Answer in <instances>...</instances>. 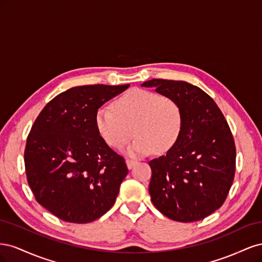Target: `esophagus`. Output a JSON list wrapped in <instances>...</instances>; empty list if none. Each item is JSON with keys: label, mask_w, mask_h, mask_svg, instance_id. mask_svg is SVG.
Returning <instances> with one entry per match:
<instances>
[{"label": "esophagus", "mask_w": 262, "mask_h": 262, "mask_svg": "<svg viewBox=\"0 0 262 262\" xmlns=\"http://www.w3.org/2000/svg\"><path fill=\"white\" fill-rule=\"evenodd\" d=\"M125 163H126V167H128L129 169H131L134 165H136L138 162L137 161H134V160H130V158H128V160L125 161Z\"/></svg>", "instance_id": "1"}]
</instances>
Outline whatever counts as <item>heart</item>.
I'll return each mask as SVG.
<instances>
[{"mask_svg": "<svg viewBox=\"0 0 262 262\" xmlns=\"http://www.w3.org/2000/svg\"><path fill=\"white\" fill-rule=\"evenodd\" d=\"M96 126L101 138L114 148H122L131 157L168 152L175 146L184 125V113L175 99L145 91L132 90L114 101L113 109L99 108Z\"/></svg>", "mask_w": 262, "mask_h": 262, "instance_id": "heart-1", "label": "heart"}]
</instances>
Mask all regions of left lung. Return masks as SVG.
Segmentation results:
<instances>
[{"mask_svg":"<svg viewBox=\"0 0 262 262\" xmlns=\"http://www.w3.org/2000/svg\"><path fill=\"white\" fill-rule=\"evenodd\" d=\"M142 86L177 100L184 113L175 146L148 163L150 200L172 221L203 220L222 207L233 184L236 148L231 129L215 101L198 86L161 78Z\"/></svg>","mask_w":262,"mask_h":262,"instance_id":"obj_1","label":"left lung"}]
</instances>
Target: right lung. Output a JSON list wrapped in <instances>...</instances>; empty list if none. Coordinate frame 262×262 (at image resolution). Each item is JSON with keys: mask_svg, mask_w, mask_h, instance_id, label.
Wrapping results in <instances>:
<instances>
[{"mask_svg": "<svg viewBox=\"0 0 262 262\" xmlns=\"http://www.w3.org/2000/svg\"><path fill=\"white\" fill-rule=\"evenodd\" d=\"M129 86L72 87L50 100L31 126L24 154L28 185L60 220L91 223L115 204L128 168L100 137L95 118Z\"/></svg>", "mask_w": 262, "mask_h": 262, "instance_id": "right-lung-1", "label": "right lung"}]
</instances>
